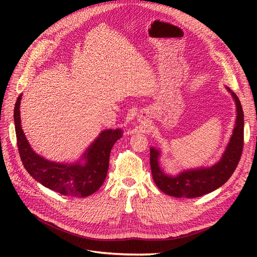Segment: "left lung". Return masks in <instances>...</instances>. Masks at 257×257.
I'll return each mask as SVG.
<instances>
[{
  "instance_id": "obj_1",
  "label": "left lung",
  "mask_w": 257,
  "mask_h": 257,
  "mask_svg": "<svg viewBox=\"0 0 257 257\" xmlns=\"http://www.w3.org/2000/svg\"><path fill=\"white\" fill-rule=\"evenodd\" d=\"M236 104V121L233 134L222 159L211 168L184 171L171 177L158 166V151L150 149V166L155 184L161 192L176 198H197L222 186L235 171L244 148V112L236 94L230 89Z\"/></svg>"
}]
</instances>
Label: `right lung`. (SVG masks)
Returning <instances> with one entry per match:
<instances>
[{"label": "right lung", "mask_w": 257, "mask_h": 257, "mask_svg": "<svg viewBox=\"0 0 257 257\" xmlns=\"http://www.w3.org/2000/svg\"><path fill=\"white\" fill-rule=\"evenodd\" d=\"M20 94L15 107V125L21 160L31 176L50 190L64 196L84 198L97 192L103 184L109 168L112 146L121 137V131L106 130L84 153L85 164L60 165L37 155L27 141L21 127Z\"/></svg>", "instance_id": "obj_1"}]
</instances>
